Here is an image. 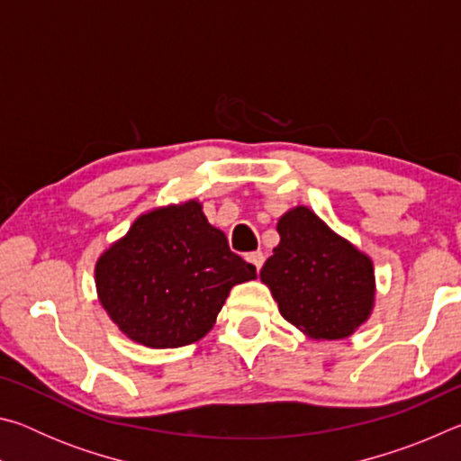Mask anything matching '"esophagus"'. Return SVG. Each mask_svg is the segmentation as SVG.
Instances as JSON below:
<instances>
[{"label":"esophagus","instance_id":"esophagus-1","mask_svg":"<svg viewBox=\"0 0 461 461\" xmlns=\"http://www.w3.org/2000/svg\"><path fill=\"white\" fill-rule=\"evenodd\" d=\"M246 260L252 264V267L256 268V270H260L262 268V264H264V254L262 252H249L248 256H246Z\"/></svg>","mask_w":461,"mask_h":461}]
</instances>
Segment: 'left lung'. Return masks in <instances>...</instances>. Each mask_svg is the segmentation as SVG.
Returning a JSON list of instances; mask_svg holds the SVG:
<instances>
[{
    "label": "left lung",
    "mask_w": 461,
    "mask_h": 461,
    "mask_svg": "<svg viewBox=\"0 0 461 461\" xmlns=\"http://www.w3.org/2000/svg\"><path fill=\"white\" fill-rule=\"evenodd\" d=\"M278 246L260 280L288 323L311 339H346L368 321L376 301L372 258L315 212L296 205L276 223Z\"/></svg>",
    "instance_id": "left-lung-1"
}]
</instances>
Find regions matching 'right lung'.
<instances>
[{
  "instance_id": "add662e5",
  "label": "right lung",
  "mask_w": 461,
  "mask_h": 461,
  "mask_svg": "<svg viewBox=\"0 0 461 461\" xmlns=\"http://www.w3.org/2000/svg\"><path fill=\"white\" fill-rule=\"evenodd\" d=\"M254 278L197 199L148 209L95 262L101 307L126 338L152 349L205 338L231 288Z\"/></svg>"
}]
</instances>
